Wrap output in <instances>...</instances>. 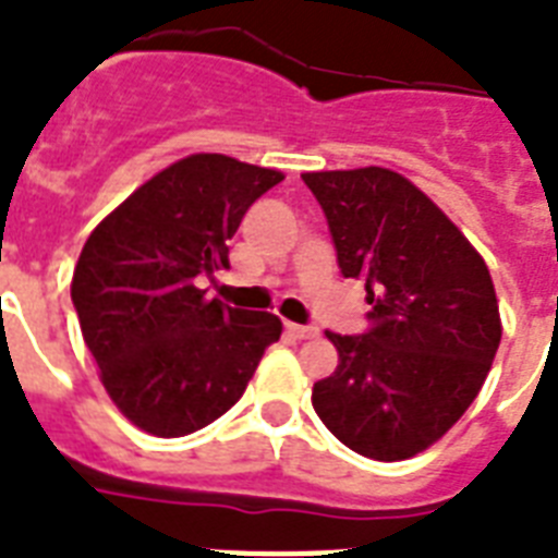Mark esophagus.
<instances>
[{
  "instance_id": "esophagus-1",
  "label": "esophagus",
  "mask_w": 558,
  "mask_h": 558,
  "mask_svg": "<svg viewBox=\"0 0 558 558\" xmlns=\"http://www.w3.org/2000/svg\"><path fill=\"white\" fill-rule=\"evenodd\" d=\"M287 332L289 336H292V339H313L315 332V327H310V324H292V322H287Z\"/></svg>"
}]
</instances>
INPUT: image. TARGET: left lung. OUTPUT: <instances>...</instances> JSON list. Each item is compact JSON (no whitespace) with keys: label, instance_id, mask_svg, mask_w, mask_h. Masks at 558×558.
<instances>
[{"label":"left lung","instance_id":"obj_1","mask_svg":"<svg viewBox=\"0 0 558 558\" xmlns=\"http://www.w3.org/2000/svg\"><path fill=\"white\" fill-rule=\"evenodd\" d=\"M344 278H365L362 336L327 332L339 367L313 408L348 449L405 460L437 442L475 402L501 315L484 257L405 177L385 168L304 173Z\"/></svg>","mask_w":558,"mask_h":558}]
</instances>
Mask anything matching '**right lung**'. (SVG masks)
Here are the masks:
<instances>
[{
    "label": "right lung",
    "mask_w": 558,
    "mask_h": 558,
    "mask_svg": "<svg viewBox=\"0 0 558 558\" xmlns=\"http://www.w3.org/2000/svg\"><path fill=\"white\" fill-rule=\"evenodd\" d=\"M280 170L196 153L130 193L83 245L72 304L118 411L156 437L222 416L280 339L278 315L205 298L228 240Z\"/></svg>",
    "instance_id": "obj_1"
}]
</instances>
